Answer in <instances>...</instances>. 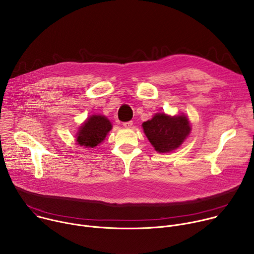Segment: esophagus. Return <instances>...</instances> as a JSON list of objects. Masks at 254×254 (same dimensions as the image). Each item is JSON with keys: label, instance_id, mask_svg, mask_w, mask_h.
<instances>
[{"label": "esophagus", "instance_id": "obj_1", "mask_svg": "<svg viewBox=\"0 0 254 254\" xmlns=\"http://www.w3.org/2000/svg\"><path fill=\"white\" fill-rule=\"evenodd\" d=\"M132 124H133L132 122H126V123H124L123 126H124L125 127H127V128H129V127H132Z\"/></svg>", "mask_w": 254, "mask_h": 254}]
</instances>
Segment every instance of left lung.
<instances>
[{
	"mask_svg": "<svg viewBox=\"0 0 254 254\" xmlns=\"http://www.w3.org/2000/svg\"><path fill=\"white\" fill-rule=\"evenodd\" d=\"M142 128L158 153L178 149L191 131L190 122L185 115L171 117L156 114L152 120L142 124Z\"/></svg>",
	"mask_w": 254,
	"mask_h": 254,
	"instance_id": "8db88e82",
	"label": "left lung"
}]
</instances>
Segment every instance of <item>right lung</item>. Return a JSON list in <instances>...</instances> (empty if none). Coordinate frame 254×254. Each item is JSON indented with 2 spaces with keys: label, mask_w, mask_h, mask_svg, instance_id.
<instances>
[{
  "label": "right lung",
  "mask_w": 254,
  "mask_h": 254,
  "mask_svg": "<svg viewBox=\"0 0 254 254\" xmlns=\"http://www.w3.org/2000/svg\"><path fill=\"white\" fill-rule=\"evenodd\" d=\"M113 126L103 116H91L80 127L76 141L85 148H94L106 136Z\"/></svg>",
  "instance_id": "right-lung-1"
}]
</instances>
